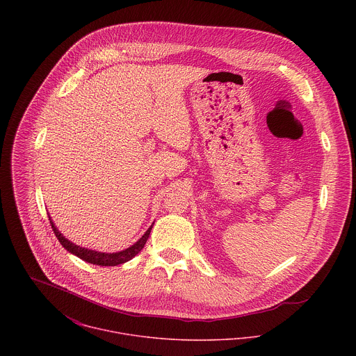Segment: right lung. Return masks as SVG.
I'll use <instances>...</instances> for the list:
<instances>
[{
    "label": "right lung",
    "mask_w": 356,
    "mask_h": 356,
    "mask_svg": "<svg viewBox=\"0 0 356 356\" xmlns=\"http://www.w3.org/2000/svg\"><path fill=\"white\" fill-rule=\"evenodd\" d=\"M49 220H51V229H53V233L56 234L57 240L60 241V244L70 252V254H75L78 256L79 259L88 261V263H92V264H97V266H118V264H122V263H126L129 260H131L134 256L141 252V250L145 247V243L151 234V230H152L153 223L151 225V227L145 232V234L137 241L134 243L133 245H130L129 248L123 250V251H119V252H112V254H108V252H100V251H95V250H89V248H83V247H79L76 244H74L72 241H70L68 238H65L60 232L58 229L56 227L54 222L51 220V215H49Z\"/></svg>",
    "instance_id": "1"
}]
</instances>
